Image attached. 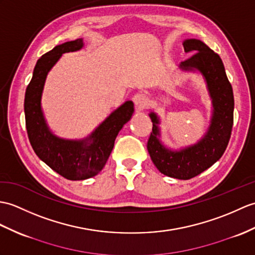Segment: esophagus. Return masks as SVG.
I'll return each mask as SVG.
<instances>
[{
    "instance_id": "obj_1",
    "label": "esophagus",
    "mask_w": 255,
    "mask_h": 255,
    "mask_svg": "<svg viewBox=\"0 0 255 255\" xmlns=\"http://www.w3.org/2000/svg\"><path fill=\"white\" fill-rule=\"evenodd\" d=\"M132 101L135 105V108L139 110H143L146 106L147 102H149V99H147V97L144 93H137V94H134V97L132 98Z\"/></svg>"
}]
</instances>
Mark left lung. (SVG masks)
Returning <instances> with one entry per match:
<instances>
[{
    "label": "left lung",
    "mask_w": 255,
    "mask_h": 255,
    "mask_svg": "<svg viewBox=\"0 0 255 255\" xmlns=\"http://www.w3.org/2000/svg\"><path fill=\"white\" fill-rule=\"evenodd\" d=\"M185 52L195 53L179 65L182 72H198L202 75L212 101L210 126L197 143L173 150L161 140L158 115L151 111L152 132L147 151L152 162L162 174L176 179L193 178L210 168L222 157L228 145L234 124V92L225 72L221 57L198 39L182 42Z\"/></svg>",
    "instance_id": "obj_1"
}]
</instances>
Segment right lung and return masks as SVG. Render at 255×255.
Instances as JSON below:
<instances>
[{
	"label": "right lung",
	"mask_w": 255,
	"mask_h": 255,
	"mask_svg": "<svg viewBox=\"0 0 255 255\" xmlns=\"http://www.w3.org/2000/svg\"><path fill=\"white\" fill-rule=\"evenodd\" d=\"M82 47L84 40L77 39L56 45L41 56L26 89L23 104L28 138L35 154L47 166L69 180H85L102 170L118 132L134 112L132 101H126L84 139H63L51 131L41 106L46 76L64 53L79 51Z\"/></svg>",
	"instance_id": "1"
}]
</instances>
